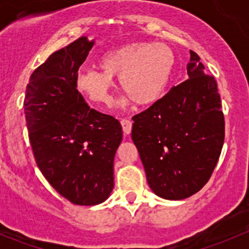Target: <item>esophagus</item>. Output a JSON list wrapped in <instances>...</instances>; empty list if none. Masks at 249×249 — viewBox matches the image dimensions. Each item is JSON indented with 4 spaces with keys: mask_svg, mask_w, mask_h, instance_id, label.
<instances>
[{
    "mask_svg": "<svg viewBox=\"0 0 249 249\" xmlns=\"http://www.w3.org/2000/svg\"><path fill=\"white\" fill-rule=\"evenodd\" d=\"M120 124H122L123 131H124L125 135H129L130 132H131L132 123L130 122L129 119H122V122H120Z\"/></svg>",
    "mask_w": 249,
    "mask_h": 249,
    "instance_id": "obj_1",
    "label": "esophagus"
}]
</instances>
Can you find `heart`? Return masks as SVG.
I'll list each match as a JSON object with an SVG mask.
<instances>
[{"label": "heart", "mask_w": 249, "mask_h": 249, "mask_svg": "<svg viewBox=\"0 0 249 249\" xmlns=\"http://www.w3.org/2000/svg\"><path fill=\"white\" fill-rule=\"evenodd\" d=\"M100 69H84L77 76V89L97 105L112 102L113 78L122 91L139 106L157 102L171 79L175 55L162 43H131L107 52Z\"/></svg>", "instance_id": "b5f03b06"}]
</instances>
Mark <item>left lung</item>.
I'll return each mask as SVG.
<instances>
[{"label":"left lung","mask_w":249,"mask_h":249,"mask_svg":"<svg viewBox=\"0 0 249 249\" xmlns=\"http://www.w3.org/2000/svg\"><path fill=\"white\" fill-rule=\"evenodd\" d=\"M188 78L132 120L131 139L147 182L166 200L192 196L208 182L224 143L217 82L190 50Z\"/></svg>","instance_id":"left-lung-1"}]
</instances>
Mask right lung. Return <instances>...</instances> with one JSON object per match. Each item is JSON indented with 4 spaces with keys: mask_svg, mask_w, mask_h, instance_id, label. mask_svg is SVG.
Instances as JSON below:
<instances>
[{
    "mask_svg": "<svg viewBox=\"0 0 249 249\" xmlns=\"http://www.w3.org/2000/svg\"><path fill=\"white\" fill-rule=\"evenodd\" d=\"M94 43L83 36L53 53L30 77L24 101L37 166L61 196L80 206L109 197L123 140L120 123L90 108L77 90L78 70Z\"/></svg>",
    "mask_w": 249,
    "mask_h": 249,
    "instance_id": "right-lung-1",
    "label": "right lung"
}]
</instances>
